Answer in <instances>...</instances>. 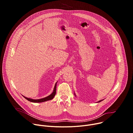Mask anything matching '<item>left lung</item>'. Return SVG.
I'll return each mask as SVG.
<instances>
[{"label":"left lung","instance_id":"1","mask_svg":"<svg viewBox=\"0 0 133 133\" xmlns=\"http://www.w3.org/2000/svg\"><path fill=\"white\" fill-rule=\"evenodd\" d=\"M103 101V100H101V101H99V102H101V101Z\"/></svg>","mask_w":133,"mask_h":133}]
</instances>
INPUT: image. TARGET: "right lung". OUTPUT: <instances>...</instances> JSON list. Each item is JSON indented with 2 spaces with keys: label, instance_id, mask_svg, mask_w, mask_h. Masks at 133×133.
I'll use <instances>...</instances> for the list:
<instances>
[{
  "label": "right lung",
  "instance_id": "add662e5",
  "mask_svg": "<svg viewBox=\"0 0 133 133\" xmlns=\"http://www.w3.org/2000/svg\"><path fill=\"white\" fill-rule=\"evenodd\" d=\"M56 84H57V83H56V84L55 85V87H54L53 92L50 95H49L48 96H47L46 97H45V98H42V99H31V98H27L25 96H24V97L25 98H26L28 101L31 102H33V103H42V102H46V101H47L51 100L52 99H53V98L55 96V94L56 93Z\"/></svg>",
  "mask_w": 133,
  "mask_h": 133
}]
</instances>
